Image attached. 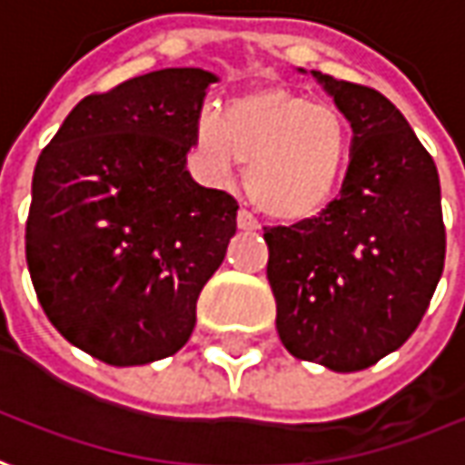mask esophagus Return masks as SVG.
Masks as SVG:
<instances>
[{"instance_id": "34e87169", "label": "esophagus", "mask_w": 465, "mask_h": 465, "mask_svg": "<svg viewBox=\"0 0 465 465\" xmlns=\"http://www.w3.org/2000/svg\"><path fill=\"white\" fill-rule=\"evenodd\" d=\"M236 226H239V229H244V232H254V229H260V221L254 218L252 211H247V208H239V213H236Z\"/></svg>"}]
</instances>
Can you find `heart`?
Wrapping results in <instances>:
<instances>
[{"mask_svg":"<svg viewBox=\"0 0 465 465\" xmlns=\"http://www.w3.org/2000/svg\"><path fill=\"white\" fill-rule=\"evenodd\" d=\"M195 153L216 180L232 174L233 162L244 164L254 205L301 221L331 201L350 159V128L331 104L267 87L232 100L221 121L201 115Z\"/></svg>","mask_w":465,"mask_h":465,"instance_id":"1","label":"heart"}]
</instances>
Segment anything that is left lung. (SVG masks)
Masks as SVG:
<instances>
[{
  "mask_svg": "<svg viewBox=\"0 0 465 465\" xmlns=\"http://www.w3.org/2000/svg\"><path fill=\"white\" fill-rule=\"evenodd\" d=\"M352 125L340 195L316 216L264 226L278 334L301 361L352 373L420 327L445 262L440 177L391 100L313 72Z\"/></svg>",
  "mask_w": 465,
  "mask_h": 465,
  "instance_id": "obj_1",
  "label": "left lung"
}]
</instances>
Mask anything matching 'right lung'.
<instances>
[{"label": "right lung", "mask_w": 465, "mask_h": 465, "mask_svg": "<svg viewBox=\"0 0 465 465\" xmlns=\"http://www.w3.org/2000/svg\"><path fill=\"white\" fill-rule=\"evenodd\" d=\"M216 76L162 69L87 94L38 156L25 257L48 322L107 365L174 355L239 205L184 169Z\"/></svg>", "instance_id": "add662e5"}]
</instances>
